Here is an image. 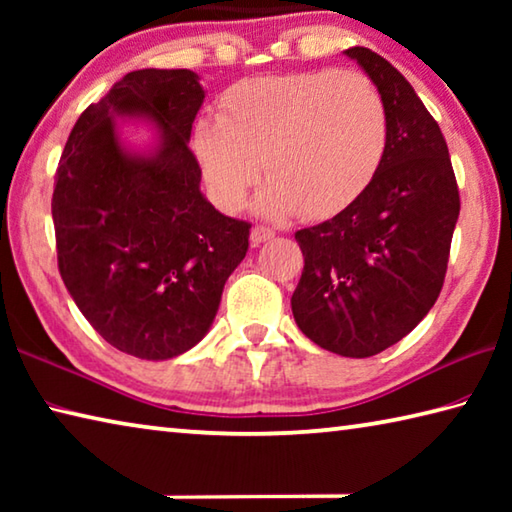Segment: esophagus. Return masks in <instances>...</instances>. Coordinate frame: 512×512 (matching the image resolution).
I'll return each mask as SVG.
<instances>
[{
  "instance_id": "1",
  "label": "esophagus",
  "mask_w": 512,
  "mask_h": 512,
  "mask_svg": "<svg viewBox=\"0 0 512 512\" xmlns=\"http://www.w3.org/2000/svg\"><path fill=\"white\" fill-rule=\"evenodd\" d=\"M275 237V232L271 228H266V225H255L253 232H250V241H253V246L264 244V241H271Z\"/></svg>"
}]
</instances>
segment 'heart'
Instances as JSON below:
<instances>
[{"label": "heart", "instance_id": "obj_1", "mask_svg": "<svg viewBox=\"0 0 512 512\" xmlns=\"http://www.w3.org/2000/svg\"><path fill=\"white\" fill-rule=\"evenodd\" d=\"M388 144L384 99L366 74L318 69L253 76L225 90L194 128V153L223 210H237L262 160L268 216L325 219L366 192Z\"/></svg>", "mask_w": 512, "mask_h": 512}]
</instances>
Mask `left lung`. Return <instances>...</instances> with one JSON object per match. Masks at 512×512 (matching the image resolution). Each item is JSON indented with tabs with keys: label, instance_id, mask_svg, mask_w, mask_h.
Here are the masks:
<instances>
[{
	"label": "left lung",
	"instance_id": "1",
	"mask_svg": "<svg viewBox=\"0 0 512 512\" xmlns=\"http://www.w3.org/2000/svg\"><path fill=\"white\" fill-rule=\"evenodd\" d=\"M345 56L384 99L386 155L357 201L296 232L305 268L291 309L320 348L366 359L402 341L438 300L461 198L445 137L411 83L366 47Z\"/></svg>",
	"mask_w": 512,
	"mask_h": 512
}]
</instances>
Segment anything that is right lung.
<instances>
[{"instance_id": "obj_1", "label": "right lung", "mask_w": 512, "mask_h": 512, "mask_svg": "<svg viewBox=\"0 0 512 512\" xmlns=\"http://www.w3.org/2000/svg\"><path fill=\"white\" fill-rule=\"evenodd\" d=\"M205 92L192 69H137L83 110L60 155L51 216L69 296L112 348L164 361L203 339L250 223L201 194L189 135ZM159 128L151 154L118 142L116 119Z\"/></svg>"}]
</instances>
